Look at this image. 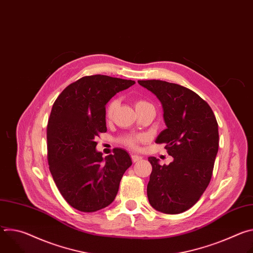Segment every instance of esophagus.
<instances>
[{
	"label": "esophagus",
	"instance_id": "1",
	"mask_svg": "<svg viewBox=\"0 0 253 253\" xmlns=\"http://www.w3.org/2000/svg\"><path fill=\"white\" fill-rule=\"evenodd\" d=\"M131 159H132V162L133 163H136V162H138L139 160H141L142 159V157L141 156H138V155H131Z\"/></svg>",
	"mask_w": 253,
	"mask_h": 253
}]
</instances>
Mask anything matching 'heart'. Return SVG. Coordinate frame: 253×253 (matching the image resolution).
I'll list each match as a JSON object with an SVG mask.
<instances>
[{
	"instance_id": "b5f03b06",
	"label": "heart",
	"mask_w": 253,
	"mask_h": 253,
	"mask_svg": "<svg viewBox=\"0 0 253 253\" xmlns=\"http://www.w3.org/2000/svg\"><path fill=\"white\" fill-rule=\"evenodd\" d=\"M150 105L147 101H144V100H137L135 102V108L136 110L140 109V108L142 107H145V106H148ZM118 106V100H113L109 103V105H108L107 107V110H106V117L107 119H111L116 108ZM143 140L142 137H132V136H127V137H123L121 139V142L124 144V145L128 146V147H131V148H137L138 144Z\"/></svg>"
}]
</instances>
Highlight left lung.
<instances>
[{"label":"left lung","instance_id":"obj_1","mask_svg":"<svg viewBox=\"0 0 253 253\" xmlns=\"http://www.w3.org/2000/svg\"><path fill=\"white\" fill-rule=\"evenodd\" d=\"M138 83L160 100L167 126L155 143H165L173 157L160 165L149 157L152 172L147 185L151 206L166 214L191 208L207 188L218 152V124L210 106L188 88L161 80Z\"/></svg>","mask_w":253,"mask_h":253}]
</instances>
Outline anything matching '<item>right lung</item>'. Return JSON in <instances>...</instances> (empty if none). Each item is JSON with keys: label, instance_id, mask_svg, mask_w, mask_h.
Returning <instances> with one entry per match:
<instances>
[{"label": "right lung", "instance_id": "obj_1", "mask_svg": "<svg viewBox=\"0 0 253 253\" xmlns=\"http://www.w3.org/2000/svg\"><path fill=\"white\" fill-rule=\"evenodd\" d=\"M134 84L105 75L85 76L66 87L52 107L47 127L50 172L64 199L79 211L110 205L132 165L121 148L103 158L95 140L107 131L106 104Z\"/></svg>", "mask_w": 253, "mask_h": 253}]
</instances>
